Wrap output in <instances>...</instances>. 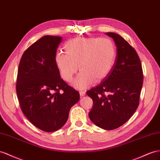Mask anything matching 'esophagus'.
Masks as SVG:
<instances>
[{
  "label": "esophagus",
  "instance_id": "obj_1",
  "mask_svg": "<svg viewBox=\"0 0 160 160\" xmlns=\"http://www.w3.org/2000/svg\"><path fill=\"white\" fill-rule=\"evenodd\" d=\"M86 94V91H80V96H84Z\"/></svg>",
  "mask_w": 160,
  "mask_h": 160
}]
</instances>
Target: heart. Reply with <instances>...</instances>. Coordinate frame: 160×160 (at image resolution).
<instances>
[{"label":"heart","instance_id":"heart-1","mask_svg":"<svg viewBox=\"0 0 160 160\" xmlns=\"http://www.w3.org/2000/svg\"><path fill=\"white\" fill-rule=\"evenodd\" d=\"M65 47L66 53L56 55V64L67 82L72 81L79 66L80 72L73 82L78 89H84L93 82L104 79L116 62V45L107 38H77L69 40Z\"/></svg>","mask_w":160,"mask_h":160}]
</instances>
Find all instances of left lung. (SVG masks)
<instances>
[{"instance_id":"left-lung-1","label":"left lung","mask_w":160,"mask_h":160,"mask_svg":"<svg viewBox=\"0 0 160 160\" xmlns=\"http://www.w3.org/2000/svg\"><path fill=\"white\" fill-rule=\"evenodd\" d=\"M106 35L116 45V62L101 84L87 93L93 101L89 118L99 128L110 130L124 124L137 110L143 73L134 48L119 34L108 32Z\"/></svg>"}]
</instances>
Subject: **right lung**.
Here are the masks:
<instances>
[{
  "instance_id": "right-lung-1",
  "label": "right lung",
  "mask_w": 160,
  "mask_h": 160,
  "mask_svg": "<svg viewBox=\"0 0 160 160\" xmlns=\"http://www.w3.org/2000/svg\"><path fill=\"white\" fill-rule=\"evenodd\" d=\"M61 36H44L30 47L19 65L16 91L22 111L32 124L54 132L66 123L80 94L61 78L55 61Z\"/></svg>"
}]
</instances>
